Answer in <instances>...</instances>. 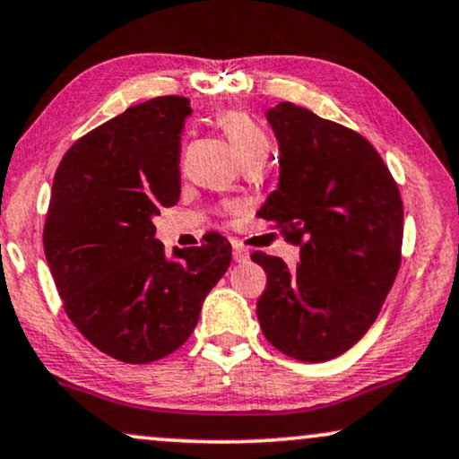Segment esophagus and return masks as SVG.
Masks as SVG:
<instances>
[{
	"instance_id": "1",
	"label": "esophagus",
	"mask_w": 459,
	"mask_h": 459,
	"mask_svg": "<svg viewBox=\"0 0 459 459\" xmlns=\"http://www.w3.org/2000/svg\"><path fill=\"white\" fill-rule=\"evenodd\" d=\"M233 258H235V262H239V264H241V262L249 260V252L241 246L239 241H233Z\"/></svg>"
}]
</instances>
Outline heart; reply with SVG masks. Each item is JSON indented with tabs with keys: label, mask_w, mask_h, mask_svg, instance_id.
I'll return each instance as SVG.
<instances>
[{
	"label": "heart",
	"mask_w": 459,
	"mask_h": 459,
	"mask_svg": "<svg viewBox=\"0 0 459 459\" xmlns=\"http://www.w3.org/2000/svg\"><path fill=\"white\" fill-rule=\"evenodd\" d=\"M218 127L229 138L241 163H266L268 155H271V143L252 115L243 111H224L218 115Z\"/></svg>",
	"instance_id": "obj_1"
}]
</instances>
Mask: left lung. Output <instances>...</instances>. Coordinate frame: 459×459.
<instances>
[{"instance_id":"left-lung-1","label":"left lung","mask_w":459,"mask_h":459,"mask_svg":"<svg viewBox=\"0 0 459 459\" xmlns=\"http://www.w3.org/2000/svg\"><path fill=\"white\" fill-rule=\"evenodd\" d=\"M266 119L279 143V185L258 216L300 246V264L290 271L252 254L266 273L255 313L277 351L323 363L380 315L401 266V193L361 134L291 102L268 108Z\"/></svg>"}]
</instances>
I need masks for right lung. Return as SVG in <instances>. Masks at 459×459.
Here are the masks:
<instances>
[{
  "label": "right lung",
  "mask_w": 459,
  "mask_h": 459,
  "mask_svg": "<svg viewBox=\"0 0 459 459\" xmlns=\"http://www.w3.org/2000/svg\"><path fill=\"white\" fill-rule=\"evenodd\" d=\"M185 96L126 108L66 151L54 176L44 252L65 310L108 357L151 363L193 333L201 304L230 264V243L166 254L152 218L180 197Z\"/></svg>",
  "instance_id": "1"
}]
</instances>
